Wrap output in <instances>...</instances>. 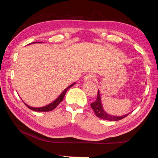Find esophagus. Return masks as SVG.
I'll return each mask as SVG.
<instances>
[{
	"mask_svg": "<svg viewBox=\"0 0 158 158\" xmlns=\"http://www.w3.org/2000/svg\"><path fill=\"white\" fill-rule=\"evenodd\" d=\"M95 79V77L94 74H90V73L85 74V77H84L85 81H94Z\"/></svg>",
	"mask_w": 158,
	"mask_h": 158,
	"instance_id": "esophagus-1",
	"label": "esophagus"
}]
</instances>
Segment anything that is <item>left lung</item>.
<instances>
[{
    "mask_svg": "<svg viewBox=\"0 0 158 158\" xmlns=\"http://www.w3.org/2000/svg\"><path fill=\"white\" fill-rule=\"evenodd\" d=\"M90 106H91V108L94 111L96 116L100 118L106 120V121H119V120H121L124 118L125 117H126L127 115H129L130 113H128L127 114L123 115V116H114V115L109 114L106 112L105 109L103 107L102 103V99H101V95L100 90H98V97L96 99L95 102L93 103L90 104Z\"/></svg>",
    "mask_w": 158,
    "mask_h": 158,
    "instance_id": "left-lung-1",
    "label": "left lung"
}]
</instances>
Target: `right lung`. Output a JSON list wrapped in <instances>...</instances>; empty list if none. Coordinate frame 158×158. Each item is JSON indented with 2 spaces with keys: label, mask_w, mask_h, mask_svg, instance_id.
Listing matches in <instances>:
<instances>
[{
  "label": "right lung",
  "mask_w": 158,
  "mask_h": 158,
  "mask_svg": "<svg viewBox=\"0 0 158 158\" xmlns=\"http://www.w3.org/2000/svg\"><path fill=\"white\" fill-rule=\"evenodd\" d=\"M36 42H33V43H31V44L36 43ZM37 43H40V42H37ZM40 43H41V42H40ZM75 84H76V82H74V83H73V84H72L71 85H69V86L67 87L66 89L64 90L62 93H60V95L58 96V97L54 101H53L52 102H51L50 104H49V105H47L46 106H41V107H33V106H29L28 105H26L24 102H23V103L25 104L28 108H29L30 109H31V110L35 111H52L53 109H54L58 105H59L61 102L63 101L64 97H65V95L66 92L68 91V90Z\"/></svg>",
  "instance_id": "1"
}]
</instances>
